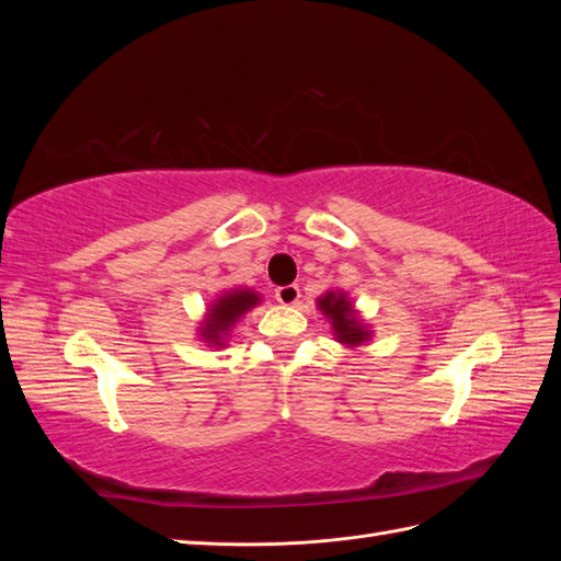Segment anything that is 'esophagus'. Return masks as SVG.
Returning a JSON list of instances; mask_svg holds the SVG:
<instances>
[{"mask_svg": "<svg viewBox=\"0 0 561 561\" xmlns=\"http://www.w3.org/2000/svg\"><path fill=\"white\" fill-rule=\"evenodd\" d=\"M276 299L283 304V307H295L299 301V287L297 285H283L276 290Z\"/></svg>", "mask_w": 561, "mask_h": 561, "instance_id": "obj_1", "label": "esophagus"}]
</instances>
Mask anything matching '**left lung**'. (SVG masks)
Masks as SVG:
<instances>
[{
    "label": "left lung",
    "instance_id": "8db88e82",
    "mask_svg": "<svg viewBox=\"0 0 561 561\" xmlns=\"http://www.w3.org/2000/svg\"><path fill=\"white\" fill-rule=\"evenodd\" d=\"M320 313L330 320L332 334L339 344H344L348 348H358L367 346L371 339V328L360 318V311L355 309L353 299L344 290H328L325 295H320L316 299Z\"/></svg>",
    "mask_w": 561,
    "mask_h": 561
}]
</instances>
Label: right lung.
<instances>
[{"label": "right lung", "instance_id": "right-lung-1", "mask_svg": "<svg viewBox=\"0 0 561 561\" xmlns=\"http://www.w3.org/2000/svg\"><path fill=\"white\" fill-rule=\"evenodd\" d=\"M257 304H262V297L260 293L250 290V287H231V290L217 295L196 330L198 339L208 348H225L236 322L257 307Z\"/></svg>", "mask_w": 561, "mask_h": 561}]
</instances>
